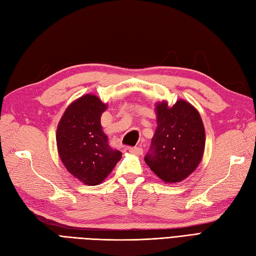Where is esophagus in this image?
<instances>
[{"label": "esophagus", "instance_id": "obj_1", "mask_svg": "<svg viewBox=\"0 0 256 256\" xmlns=\"http://www.w3.org/2000/svg\"><path fill=\"white\" fill-rule=\"evenodd\" d=\"M142 147H130L129 152L134 154H142Z\"/></svg>", "mask_w": 256, "mask_h": 256}]
</instances>
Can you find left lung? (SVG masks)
I'll list each match as a JSON object with an SVG mask.
<instances>
[{
  "label": "left lung",
  "instance_id": "obj_1",
  "mask_svg": "<svg viewBox=\"0 0 256 256\" xmlns=\"http://www.w3.org/2000/svg\"><path fill=\"white\" fill-rule=\"evenodd\" d=\"M158 126L144 161L166 184L184 180L202 159L206 134L196 109L186 100L156 106Z\"/></svg>",
  "mask_w": 256,
  "mask_h": 256
}]
</instances>
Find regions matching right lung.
Returning a JSON list of instances; mask_svg holds the SVG:
<instances>
[{"label": "right lung", "instance_id": "add662e5", "mask_svg": "<svg viewBox=\"0 0 256 256\" xmlns=\"http://www.w3.org/2000/svg\"><path fill=\"white\" fill-rule=\"evenodd\" d=\"M107 106L95 95L72 104L57 127L56 142L62 164L82 184L96 186L112 171L122 152L108 144L100 124Z\"/></svg>", "mask_w": 256, "mask_h": 256}]
</instances>
